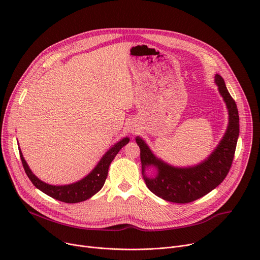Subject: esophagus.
Returning <instances> with one entry per match:
<instances>
[{"label":"esophagus","mask_w":260,"mask_h":260,"mask_svg":"<svg viewBox=\"0 0 260 260\" xmlns=\"http://www.w3.org/2000/svg\"><path fill=\"white\" fill-rule=\"evenodd\" d=\"M134 131H136V129H132V132H134Z\"/></svg>","instance_id":"esophagus-1"}]
</instances>
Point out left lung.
<instances>
[{
	"instance_id": "8db88e82",
	"label": "left lung",
	"mask_w": 260,
	"mask_h": 260,
	"mask_svg": "<svg viewBox=\"0 0 260 260\" xmlns=\"http://www.w3.org/2000/svg\"><path fill=\"white\" fill-rule=\"evenodd\" d=\"M215 81L228 106L230 122L223 139L206 161L193 168H173L156 158L142 139L136 138L140 147L142 174L148 166L158 169L155 178L144 177V181L151 192L167 201H195L219 185L230 172L239 135V115L236 102L230 94L221 76L216 75Z\"/></svg>"
}]
</instances>
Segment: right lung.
Returning <instances> with one entry per match:
<instances>
[{
	"label": "right lung",
	"instance_id": "right-lung-1",
	"mask_svg": "<svg viewBox=\"0 0 260 260\" xmlns=\"http://www.w3.org/2000/svg\"><path fill=\"white\" fill-rule=\"evenodd\" d=\"M128 141H129L128 138H124L121 141H119L117 144H115L102 157V159L98 163V166L95 167L93 171L89 175H87L85 178L76 183L68 184V185H61V186L49 185L43 181L39 180L31 173L28 166H27V163L24 160L20 149L19 152H20V157H21L24 171L37 188L42 190L43 193L52 197L53 199H57L66 203H77V202L87 200L88 198L93 196L95 193H98L102 188L106 180L109 165H111V162L114 160V158L116 157V155L118 154L120 149L125 144H127Z\"/></svg>",
	"mask_w": 260,
	"mask_h": 260
}]
</instances>
